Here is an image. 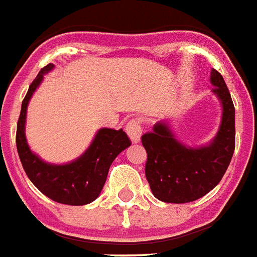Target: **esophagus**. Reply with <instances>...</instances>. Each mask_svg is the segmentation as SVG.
<instances>
[{
	"instance_id": "obj_1",
	"label": "esophagus",
	"mask_w": 257,
	"mask_h": 257,
	"mask_svg": "<svg viewBox=\"0 0 257 257\" xmlns=\"http://www.w3.org/2000/svg\"><path fill=\"white\" fill-rule=\"evenodd\" d=\"M126 133L134 143L139 142L141 141L142 135V123L139 122L138 119H133V120H130L126 126Z\"/></svg>"
}]
</instances>
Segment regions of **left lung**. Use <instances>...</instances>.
Masks as SVG:
<instances>
[{"label": "left lung", "mask_w": 257, "mask_h": 257, "mask_svg": "<svg viewBox=\"0 0 257 257\" xmlns=\"http://www.w3.org/2000/svg\"><path fill=\"white\" fill-rule=\"evenodd\" d=\"M213 93L223 106L216 138L207 147L180 145L166 123L142 135L147 153L146 178L154 196L166 203H188L208 194L220 182L235 151V107L221 74L212 69Z\"/></svg>", "instance_id": "1"}]
</instances>
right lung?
<instances>
[{
  "label": "right lung",
  "instance_id": "right-lung-1",
  "mask_svg": "<svg viewBox=\"0 0 257 257\" xmlns=\"http://www.w3.org/2000/svg\"><path fill=\"white\" fill-rule=\"evenodd\" d=\"M51 69L53 63H49L38 73L22 100L16 134L17 151L26 175L42 194L61 204L83 206L99 196L107 178L108 168L119 153L131 145V141L123 130L102 128L98 131L90 149L73 163L53 166L34 155L25 138L26 108L44 74Z\"/></svg>",
  "mask_w": 257,
  "mask_h": 257
}]
</instances>
